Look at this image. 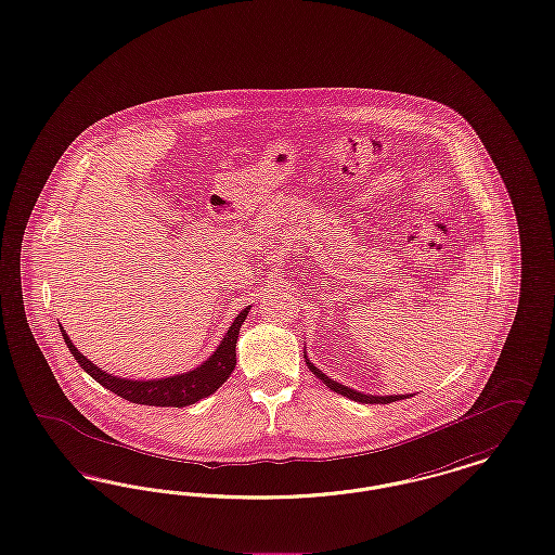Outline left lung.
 <instances>
[{"mask_svg":"<svg viewBox=\"0 0 555 555\" xmlns=\"http://www.w3.org/2000/svg\"><path fill=\"white\" fill-rule=\"evenodd\" d=\"M308 366L310 370L317 374L318 378L328 387V389H333V391H337V393H341V396L349 397V399H353V401H360V403H391V401H397V399H403V397H412V396H385V397H376V396H364V393H358V391H353V389H349V387H345L341 383H337V380H333V378H328L322 370H318L314 364H310L308 362Z\"/></svg>","mask_w":555,"mask_h":555,"instance_id":"8db88e82","label":"left lung"}]
</instances>
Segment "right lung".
Here are the masks:
<instances>
[{
  "label": "right lung",
  "mask_w": 555,
  "mask_h": 555,
  "mask_svg": "<svg viewBox=\"0 0 555 555\" xmlns=\"http://www.w3.org/2000/svg\"><path fill=\"white\" fill-rule=\"evenodd\" d=\"M249 308H245L235 322L231 324V328L227 331L222 344L218 345V349L211 353L210 360H206L199 369L191 370L185 374H177L170 378H159V380H127V378H118L112 376L104 370L98 369L95 364H91L79 349L68 339L66 331L62 328V337L64 344L68 345L70 353L75 356V360L79 362L82 370L87 374H91L100 385H104L112 393L132 401V403H141V405H159V408H185L191 405L204 397L211 396L235 370L237 364V347L238 328L245 322Z\"/></svg>",
  "instance_id": "add662e5"
}]
</instances>
